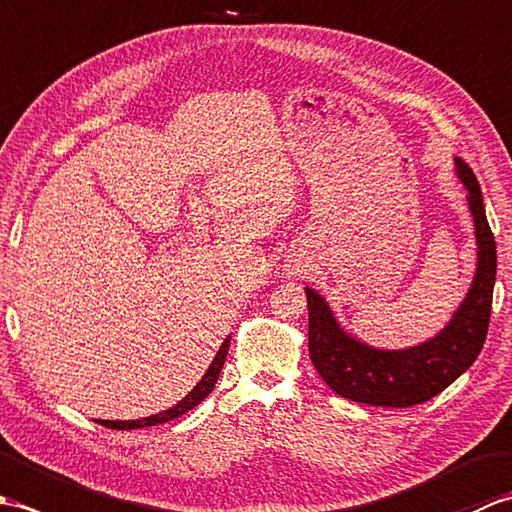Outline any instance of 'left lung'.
<instances>
[{
  "mask_svg": "<svg viewBox=\"0 0 512 512\" xmlns=\"http://www.w3.org/2000/svg\"><path fill=\"white\" fill-rule=\"evenodd\" d=\"M455 173L469 191L477 270L460 308L440 334L407 350H378L347 334L328 301L306 288L310 358L334 394L372 407H413L438 396L480 356L491 321L497 250L480 182L462 158H455Z\"/></svg>",
  "mask_w": 512,
  "mask_h": 512,
  "instance_id": "obj_1",
  "label": "left lung"
}]
</instances>
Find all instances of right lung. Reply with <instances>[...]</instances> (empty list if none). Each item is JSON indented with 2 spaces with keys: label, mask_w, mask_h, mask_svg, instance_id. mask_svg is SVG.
<instances>
[{
  "label": "right lung",
  "mask_w": 512,
  "mask_h": 512,
  "mask_svg": "<svg viewBox=\"0 0 512 512\" xmlns=\"http://www.w3.org/2000/svg\"><path fill=\"white\" fill-rule=\"evenodd\" d=\"M228 343L231 341H224L222 343V347L220 350H217V354H215V358H213V363H211V367L206 369V374L202 376V380L198 385H195L191 391H189V396H184L176 407H171V409H167V411H160V413H156V416H149V418H143V420H125V422H105L103 420V424L105 427H112V429H140V427H156V424H162V422H169V420H176V418H180L182 413H187V411H191L195 405H200V402L211 394L213 391V387H215V383H217V376H220V372H222V367H224V361H226V354H228Z\"/></svg>",
  "instance_id": "add662e5"
}]
</instances>
